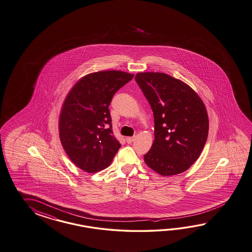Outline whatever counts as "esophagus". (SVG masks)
<instances>
[{
  "label": "esophagus",
  "instance_id": "34e87169",
  "mask_svg": "<svg viewBox=\"0 0 252 252\" xmlns=\"http://www.w3.org/2000/svg\"><path fill=\"white\" fill-rule=\"evenodd\" d=\"M135 136H129V137H126V142H127L128 144H131V143H133V142L135 141Z\"/></svg>",
  "mask_w": 252,
  "mask_h": 252
}]
</instances>
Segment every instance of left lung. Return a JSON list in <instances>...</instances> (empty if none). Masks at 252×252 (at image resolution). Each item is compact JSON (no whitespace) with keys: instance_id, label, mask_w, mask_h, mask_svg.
<instances>
[{"instance_id":"left-lung-1","label":"left lung","mask_w":252,"mask_h":252,"mask_svg":"<svg viewBox=\"0 0 252 252\" xmlns=\"http://www.w3.org/2000/svg\"><path fill=\"white\" fill-rule=\"evenodd\" d=\"M136 83L152 108L155 139L144 160L164 177L178 175L195 163L206 144L209 117L190 86L164 73H138Z\"/></svg>"}]
</instances>
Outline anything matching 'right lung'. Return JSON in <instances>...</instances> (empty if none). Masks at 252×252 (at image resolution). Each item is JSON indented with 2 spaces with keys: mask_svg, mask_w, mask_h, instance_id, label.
<instances>
[{
  "mask_svg": "<svg viewBox=\"0 0 252 252\" xmlns=\"http://www.w3.org/2000/svg\"><path fill=\"white\" fill-rule=\"evenodd\" d=\"M134 74L101 71L86 74L68 93L59 117L62 146L75 166L88 173L110 166L121 147L113 135L109 104Z\"/></svg>",
  "mask_w": 252,
  "mask_h": 252,
  "instance_id": "add662e5",
  "label": "right lung"
}]
</instances>
